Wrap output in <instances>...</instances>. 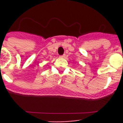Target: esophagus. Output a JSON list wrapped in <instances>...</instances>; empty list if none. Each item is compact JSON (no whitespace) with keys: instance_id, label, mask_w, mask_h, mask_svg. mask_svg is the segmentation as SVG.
<instances>
[{"instance_id":"esophagus-1","label":"esophagus","mask_w":123,"mask_h":123,"mask_svg":"<svg viewBox=\"0 0 123 123\" xmlns=\"http://www.w3.org/2000/svg\"><path fill=\"white\" fill-rule=\"evenodd\" d=\"M65 54H64V55H62V56H61V57H65Z\"/></svg>"}]
</instances>
